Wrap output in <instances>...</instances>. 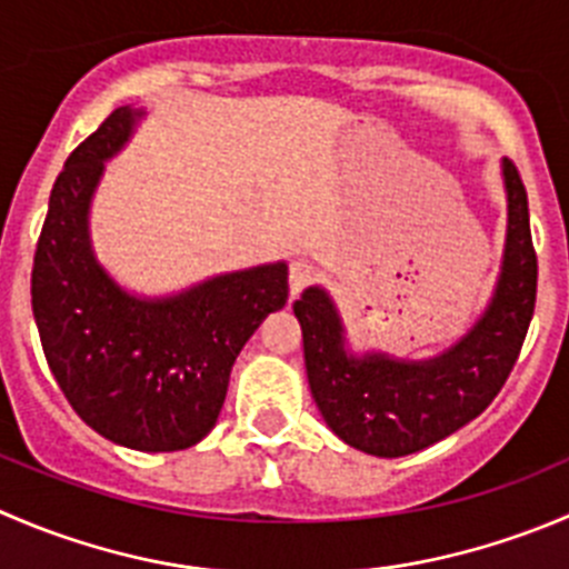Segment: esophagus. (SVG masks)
Masks as SVG:
<instances>
[{"label":"esophagus","mask_w":569,"mask_h":569,"mask_svg":"<svg viewBox=\"0 0 569 569\" xmlns=\"http://www.w3.org/2000/svg\"><path fill=\"white\" fill-rule=\"evenodd\" d=\"M317 278V269H313V263L308 261H295L289 267V289L291 295H300L306 286H311V280Z\"/></svg>","instance_id":"esophagus-1"}]
</instances>
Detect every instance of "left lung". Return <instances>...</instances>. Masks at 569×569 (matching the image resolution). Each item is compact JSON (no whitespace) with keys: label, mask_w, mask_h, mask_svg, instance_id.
<instances>
[{"label":"left lung","mask_w":569,"mask_h":569,"mask_svg":"<svg viewBox=\"0 0 569 569\" xmlns=\"http://www.w3.org/2000/svg\"><path fill=\"white\" fill-rule=\"evenodd\" d=\"M509 236L498 291L481 322L445 356L425 363L352 358L328 295L308 289L295 302L308 386L325 422L350 448L380 459L417 453L476 419L503 389L537 306V250L520 172L503 161Z\"/></svg>","instance_id":"left-lung-1"}]
</instances>
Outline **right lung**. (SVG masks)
Listing matches in <instances>:
<instances>
[{
	"mask_svg": "<svg viewBox=\"0 0 569 569\" xmlns=\"http://www.w3.org/2000/svg\"><path fill=\"white\" fill-rule=\"evenodd\" d=\"M138 116L116 108L66 158L32 258V317L49 369L88 428L124 448L172 453L213 428L236 356L289 300V269L224 274L161 302L110 283L88 247L86 213L102 161Z\"/></svg>",
	"mask_w": 569,
	"mask_h": 569,
	"instance_id": "right-lung-1",
	"label": "right lung"
}]
</instances>
